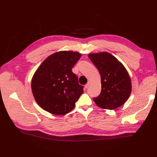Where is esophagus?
<instances>
[{
  "mask_svg": "<svg viewBox=\"0 0 157 157\" xmlns=\"http://www.w3.org/2000/svg\"><path fill=\"white\" fill-rule=\"evenodd\" d=\"M90 82H88L87 83V84H86L85 85V88H88L89 87V86H90Z\"/></svg>",
  "mask_w": 157,
  "mask_h": 157,
  "instance_id": "obj_1",
  "label": "esophagus"
}]
</instances>
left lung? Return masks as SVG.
<instances>
[{
    "mask_svg": "<svg viewBox=\"0 0 157 157\" xmlns=\"http://www.w3.org/2000/svg\"><path fill=\"white\" fill-rule=\"evenodd\" d=\"M88 57L101 77V92L93 98L96 105L109 110L122 106L132 92L131 78L125 67L107 52L90 53Z\"/></svg>",
    "mask_w": 157,
    "mask_h": 157,
    "instance_id": "8db88e82",
    "label": "left lung"
}]
</instances>
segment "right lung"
<instances>
[{
	"label": "right lung",
	"instance_id": "add662e5",
	"mask_svg": "<svg viewBox=\"0 0 157 157\" xmlns=\"http://www.w3.org/2000/svg\"><path fill=\"white\" fill-rule=\"evenodd\" d=\"M82 55L70 51H59L48 56L34 73L32 91L42 109L54 115L71 111L84 90L72 67Z\"/></svg>",
	"mask_w": 157,
	"mask_h": 157
}]
</instances>
